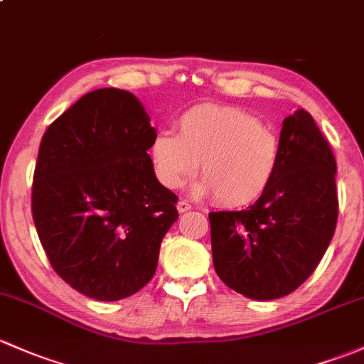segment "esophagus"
Here are the masks:
<instances>
[{"label":"esophagus","instance_id":"1","mask_svg":"<svg viewBox=\"0 0 364 364\" xmlns=\"http://www.w3.org/2000/svg\"><path fill=\"white\" fill-rule=\"evenodd\" d=\"M190 209H192V205H190L186 200H179L178 202V211L179 213H186V211H190Z\"/></svg>","mask_w":364,"mask_h":364}]
</instances>
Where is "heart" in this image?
<instances>
[{
	"mask_svg": "<svg viewBox=\"0 0 364 364\" xmlns=\"http://www.w3.org/2000/svg\"><path fill=\"white\" fill-rule=\"evenodd\" d=\"M153 172L179 188L198 171L202 193L227 208H246L265 195L277 174L281 143L272 129L232 106H193L178 118V134L160 131L150 144Z\"/></svg>",
	"mask_w": 364,
	"mask_h": 364,
	"instance_id": "1",
	"label": "heart"
}]
</instances>
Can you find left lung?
Instances as JSON below:
<instances>
[{
	"mask_svg": "<svg viewBox=\"0 0 364 364\" xmlns=\"http://www.w3.org/2000/svg\"><path fill=\"white\" fill-rule=\"evenodd\" d=\"M277 174L244 211L209 213L214 270L252 300L293 293L319 265L338 218L336 162L311 113L282 122Z\"/></svg>",
	"mask_w": 364,
	"mask_h": 364,
	"instance_id": "left-lung-1",
	"label": "left lung"
}]
</instances>
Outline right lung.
<instances>
[{
    "label": "right lung",
    "instance_id": "add662e5",
    "mask_svg": "<svg viewBox=\"0 0 364 364\" xmlns=\"http://www.w3.org/2000/svg\"><path fill=\"white\" fill-rule=\"evenodd\" d=\"M156 131L136 95H83L41 137L33 220L57 275L101 301L127 298L155 275L178 197L148 155Z\"/></svg>",
    "mask_w": 364,
    "mask_h": 364
}]
</instances>
